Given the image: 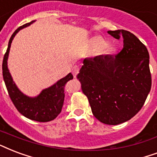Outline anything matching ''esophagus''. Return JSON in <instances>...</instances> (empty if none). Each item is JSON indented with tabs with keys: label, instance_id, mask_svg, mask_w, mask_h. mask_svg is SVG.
<instances>
[{
	"label": "esophagus",
	"instance_id": "esophagus-1",
	"mask_svg": "<svg viewBox=\"0 0 157 157\" xmlns=\"http://www.w3.org/2000/svg\"><path fill=\"white\" fill-rule=\"evenodd\" d=\"M79 72V67H73V70H72V74H73V76L74 77H76V75L78 74Z\"/></svg>",
	"mask_w": 157,
	"mask_h": 157
}]
</instances>
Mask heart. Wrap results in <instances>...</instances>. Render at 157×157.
<instances>
[{
    "instance_id": "b5f03b06",
    "label": "heart",
    "mask_w": 157,
    "mask_h": 157,
    "mask_svg": "<svg viewBox=\"0 0 157 157\" xmlns=\"http://www.w3.org/2000/svg\"><path fill=\"white\" fill-rule=\"evenodd\" d=\"M107 45V43L105 39H101V38H96L94 39L93 41V47L94 48V49L96 50H102L105 48Z\"/></svg>"
}]
</instances>
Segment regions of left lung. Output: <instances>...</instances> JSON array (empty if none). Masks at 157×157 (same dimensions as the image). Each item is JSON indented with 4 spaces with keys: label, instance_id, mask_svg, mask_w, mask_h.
Masks as SVG:
<instances>
[{
    "label": "left lung",
    "instance_id": "obj_1",
    "mask_svg": "<svg viewBox=\"0 0 157 157\" xmlns=\"http://www.w3.org/2000/svg\"><path fill=\"white\" fill-rule=\"evenodd\" d=\"M124 39V48L115 56L86 58L76 76L86 95L93 115L103 124L118 125L142 109L151 87L147 48L124 29L109 30Z\"/></svg>",
    "mask_w": 157,
    "mask_h": 157
}]
</instances>
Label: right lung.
I'll list each match as a JSON object with an SVG mask.
<instances>
[{
    "instance_id": "right-lung-1",
    "label": "right lung",
    "mask_w": 157,
    "mask_h": 157,
    "mask_svg": "<svg viewBox=\"0 0 157 157\" xmlns=\"http://www.w3.org/2000/svg\"><path fill=\"white\" fill-rule=\"evenodd\" d=\"M33 21L27 23L20 26L14 32L10 39L8 48L3 58L2 63V74L4 78L5 84L6 86L9 96L14 104L15 107L22 115L31 120L37 122H49L53 120L61 113L64 101V86L65 84L71 79L73 76L69 73L64 78L61 79L52 86L44 90L39 96L35 98H30L26 96L19 90L7 67V58L10 52V48L14 37L21 29L31 25Z\"/></svg>"
}]
</instances>
